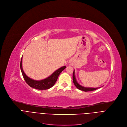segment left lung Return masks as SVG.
<instances>
[{"label": "left lung", "instance_id": "1", "mask_svg": "<svg viewBox=\"0 0 127 127\" xmlns=\"http://www.w3.org/2000/svg\"><path fill=\"white\" fill-rule=\"evenodd\" d=\"M73 83H74L75 86L77 87V88H78V89H79L80 90H82V91L85 92H90V91H93V90H95L100 88V87H96V88H95V87H87L83 86L81 85L80 84H79L76 80L75 75V70H74L73 73Z\"/></svg>", "mask_w": 127, "mask_h": 127}]
</instances>
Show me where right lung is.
<instances>
[{
	"label": "right lung",
	"instance_id": "1",
	"mask_svg": "<svg viewBox=\"0 0 127 127\" xmlns=\"http://www.w3.org/2000/svg\"><path fill=\"white\" fill-rule=\"evenodd\" d=\"M22 61L23 56L21 61L20 67L22 73L25 80L30 87L39 90L48 89L53 86L56 83L59 74L66 68L65 66H62L58 69L56 70L55 71H54L51 75H50L48 77L40 80H35L30 78L25 74L22 66Z\"/></svg>",
	"mask_w": 127,
	"mask_h": 127
}]
</instances>
